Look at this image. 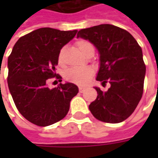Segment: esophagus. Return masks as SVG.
Listing matches in <instances>:
<instances>
[{"label":"esophagus","mask_w":158,"mask_h":158,"mask_svg":"<svg viewBox=\"0 0 158 158\" xmlns=\"http://www.w3.org/2000/svg\"><path fill=\"white\" fill-rule=\"evenodd\" d=\"M79 92H80V93L84 92V90H85V88H82V87H79Z\"/></svg>","instance_id":"esophagus-1"}]
</instances>
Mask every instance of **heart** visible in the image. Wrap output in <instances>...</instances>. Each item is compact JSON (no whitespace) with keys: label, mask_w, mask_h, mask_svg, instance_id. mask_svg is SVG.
<instances>
[{"label":"heart","mask_w":158,"mask_h":158,"mask_svg":"<svg viewBox=\"0 0 158 158\" xmlns=\"http://www.w3.org/2000/svg\"><path fill=\"white\" fill-rule=\"evenodd\" d=\"M76 46L84 55L89 57L94 55L95 48L91 42L86 40H79L76 42ZM66 49L63 47L60 50L57 56V61L60 65L64 64V55ZM94 75V70L91 68H85V69H76L72 68L69 69L65 73L66 79L69 82L73 83L77 85L84 86L88 85Z\"/></svg>","instance_id":"b5f03b06"}]
</instances>
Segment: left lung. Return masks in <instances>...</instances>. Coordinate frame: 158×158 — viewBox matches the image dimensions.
Returning a JSON list of instances; mask_svg holds the SVG:
<instances>
[{
	"label": "left lung",
	"mask_w": 158,
	"mask_h": 158,
	"mask_svg": "<svg viewBox=\"0 0 158 158\" xmlns=\"http://www.w3.org/2000/svg\"><path fill=\"white\" fill-rule=\"evenodd\" d=\"M79 37L91 42L99 52L96 80L111 85L106 91L94 87L98 96L89 104V111L102 122L124 121L142 97L146 65L141 47L128 31L112 24L80 29Z\"/></svg>",
	"instance_id": "left-lung-1"
}]
</instances>
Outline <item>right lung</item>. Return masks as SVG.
<instances>
[{"mask_svg":"<svg viewBox=\"0 0 158 158\" xmlns=\"http://www.w3.org/2000/svg\"><path fill=\"white\" fill-rule=\"evenodd\" d=\"M78 30L61 31L41 28L16 42L7 61V84L19 113L41 127L58 122L67 115L71 100L79 92L73 83L49 89L47 79L56 73L60 50L73 39Z\"/></svg>","mask_w":158,"mask_h":158,"instance_id":"right-lung-1","label":"right lung"}]
</instances>
